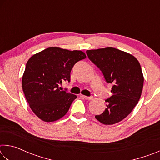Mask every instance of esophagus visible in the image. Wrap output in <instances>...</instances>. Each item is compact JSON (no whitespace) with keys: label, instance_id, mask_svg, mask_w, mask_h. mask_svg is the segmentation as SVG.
I'll return each instance as SVG.
<instances>
[{"label":"esophagus","instance_id":"obj_1","mask_svg":"<svg viewBox=\"0 0 160 160\" xmlns=\"http://www.w3.org/2000/svg\"><path fill=\"white\" fill-rule=\"evenodd\" d=\"M80 97H82V98H84V99H92V97H88V96H85V95H82V94H81Z\"/></svg>","mask_w":160,"mask_h":160}]
</instances>
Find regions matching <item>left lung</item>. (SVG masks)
Wrapping results in <instances>:
<instances>
[{
	"label": "left lung",
	"instance_id": "8db88e82",
	"mask_svg": "<svg viewBox=\"0 0 160 160\" xmlns=\"http://www.w3.org/2000/svg\"><path fill=\"white\" fill-rule=\"evenodd\" d=\"M89 58L102 70L105 80L112 85V96L105 100L106 109L95 116L104 125L120 122L131 113L141 96L144 77L137 58L112 47L87 50Z\"/></svg>",
	"mask_w": 160,
	"mask_h": 160
}]
</instances>
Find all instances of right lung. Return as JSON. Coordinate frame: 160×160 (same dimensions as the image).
<instances>
[{"label": "right lung", "mask_w": 160, "mask_h": 160, "mask_svg": "<svg viewBox=\"0 0 160 160\" xmlns=\"http://www.w3.org/2000/svg\"><path fill=\"white\" fill-rule=\"evenodd\" d=\"M86 58L82 51L49 47L29 59L22 78V87L29 107L44 122H53L66 114L75 94L61 90L62 81L70 80L74 65Z\"/></svg>", "instance_id": "right-lung-1"}]
</instances>
